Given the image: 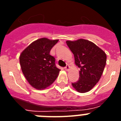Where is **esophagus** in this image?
I'll return each mask as SVG.
<instances>
[{
	"instance_id": "esophagus-1",
	"label": "esophagus",
	"mask_w": 121,
	"mask_h": 121,
	"mask_svg": "<svg viewBox=\"0 0 121 121\" xmlns=\"http://www.w3.org/2000/svg\"><path fill=\"white\" fill-rule=\"evenodd\" d=\"M69 68H70V66H69V65L67 64V65H66V67H65V70L66 71H68V70H69Z\"/></svg>"
}]
</instances>
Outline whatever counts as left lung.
<instances>
[{
    "mask_svg": "<svg viewBox=\"0 0 121 121\" xmlns=\"http://www.w3.org/2000/svg\"><path fill=\"white\" fill-rule=\"evenodd\" d=\"M66 43L73 53L76 65L80 68L79 79L71 84L78 92H88L102 76L106 64V54L95 43L85 39L68 40Z\"/></svg>",
    "mask_w": 121,
    "mask_h": 121,
    "instance_id": "left-lung-1",
    "label": "left lung"
}]
</instances>
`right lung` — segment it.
Returning <instances> with one entry per match:
<instances>
[{
    "instance_id": "right-lung-1",
    "label": "right lung",
    "mask_w": 121,
    "mask_h": 121,
    "mask_svg": "<svg viewBox=\"0 0 121 121\" xmlns=\"http://www.w3.org/2000/svg\"><path fill=\"white\" fill-rule=\"evenodd\" d=\"M59 40L41 38L33 42L20 55L19 60L23 75L29 84L37 90L45 88L56 79L60 69L55 58L50 54Z\"/></svg>"
}]
</instances>
